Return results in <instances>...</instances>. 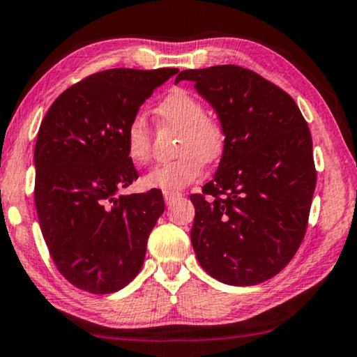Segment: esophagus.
I'll return each instance as SVG.
<instances>
[{
	"label": "esophagus",
	"mask_w": 357,
	"mask_h": 357,
	"mask_svg": "<svg viewBox=\"0 0 357 357\" xmlns=\"http://www.w3.org/2000/svg\"><path fill=\"white\" fill-rule=\"evenodd\" d=\"M181 192H174V190H165L163 192V197H165V202L167 204H172L174 199H178V197H181Z\"/></svg>",
	"instance_id": "obj_1"
}]
</instances>
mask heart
I'll list each match as a JSON object with an SVG mask.
<instances>
[{
  "label": "heart",
  "instance_id": "heart-1",
  "mask_svg": "<svg viewBox=\"0 0 357 357\" xmlns=\"http://www.w3.org/2000/svg\"><path fill=\"white\" fill-rule=\"evenodd\" d=\"M158 121L178 128L176 158L153 167L144 178L147 188L178 190L197 179L204 172V162L212 163L225 150V130L217 119L205 114L200 100L184 89H173L157 107ZM128 157L144 165L150 160L152 130L142 114H135L124 130Z\"/></svg>",
  "mask_w": 357,
  "mask_h": 357
}]
</instances>
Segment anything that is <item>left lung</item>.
Returning <instances> with one entry per match:
<instances>
[{"mask_svg":"<svg viewBox=\"0 0 357 357\" xmlns=\"http://www.w3.org/2000/svg\"><path fill=\"white\" fill-rule=\"evenodd\" d=\"M218 114L225 150L195 207L190 241L205 272L252 286L280 273L303 243L317 183L312 137L298 105L234 64L181 71Z\"/></svg>","mask_w":357,"mask_h":357,"instance_id":"1","label":"left lung"}]
</instances>
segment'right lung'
<instances>
[{
    "instance_id": "obj_1",
    "label": "right lung",
    "mask_w": 357,
    "mask_h": 357,
    "mask_svg": "<svg viewBox=\"0 0 357 357\" xmlns=\"http://www.w3.org/2000/svg\"><path fill=\"white\" fill-rule=\"evenodd\" d=\"M178 73L108 69L59 95L35 144V207L59 273L93 294L116 293L135 278L163 195H116L139 178L124 130L153 90Z\"/></svg>"
}]
</instances>
